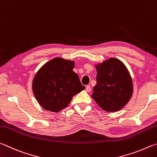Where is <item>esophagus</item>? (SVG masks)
<instances>
[{"instance_id":"1","label":"esophagus","mask_w":157,"mask_h":157,"mask_svg":"<svg viewBox=\"0 0 157 157\" xmlns=\"http://www.w3.org/2000/svg\"><path fill=\"white\" fill-rule=\"evenodd\" d=\"M86 90L87 92H90V91H91V87H90V86H87L86 87Z\"/></svg>"}]
</instances>
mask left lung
<instances>
[{
    "label": "left lung",
    "instance_id": "8db88e82",
    "mask_svg": "<svg viewBox=\"0 0 157 157\" xmlns=\"http://www.w3.org/2000/svg\"><path fill=\"white\" fill-rule=\"evenodd\" d=\"M96 67L97 84L92 97L105 111H119L132 94V81L127 68L121 61L113 58Z\"/></svg>",
    "mask_w": 157,
    "mask_h": 157
}]
</instances>
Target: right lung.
<instances>
[{
    "label": "right lung",
    "mask_w": 157,
    "mask_h": 157,
    "mask_svg": "<svg viewBox=\"0 0 157 157\" xmlns=\"http://www.w3.org/2000/svg\"><path fill=\"white\" fill-rule=\"evenodd\" d=\"M74 62L60 58L49 60L36 74L32 89L44 109L58 112L66 108L74 95L86 87L72 70Z\"/></svg>",
    "instance_id": "right-lung-1"
}]
</instances>
